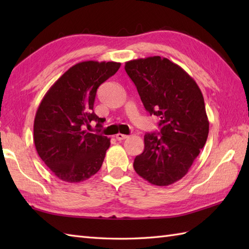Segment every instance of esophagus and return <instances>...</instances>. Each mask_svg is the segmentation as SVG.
Returning a JSON list of instances; mask_svg holds the SVG:
<instances>
[{"instance_id":"esophagus-1","label":"esophagus","mask_w":249,"mask_h":249,"mask_svg":"<svg viewBox=\"0 0 249 249\" xmlns=\"http://www.w3.org/2000/svg\"><path fill=\"white\" fill-rule=\"evenodd\" d=\"M115 138L116 139H118L119 141H121V140H124V139H127L128 138V136L127 135H123V134H118V135H116L115 136Z\"/></svg>"}]
</instances>
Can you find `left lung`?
<instances>
[{"label":"left lung","instance_id":"left-lung-1","mask_svg":"<svg viewBox=\"0 0 249 249\" xmlns=\"http://www.w3.org/2000/svg\"><path fill=\"white\" fill-rule=\"evenodd\" d=\"M143 106L160 118V135L144 136V151L134 169L147 182L168 186L181 179L204 146L209 135L203 95L181 66L158 55L125 63Z\"/></svg>","mask_w":249,"mask_h":249}]
</instances>
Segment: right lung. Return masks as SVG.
<instances>
[{
	"instance_id": "add662e5",
	"label": "right lung",
	"mask_w": 249,
	"mask_h": 249,
	"mask_svg": "<svg viewBox=\"0 0 249 249\" xmlns=\"http://www.w3.org/2000/svg\"><path fill=\"white\" fill-rule=\"evenodd\" d=\"M121 63L84 61L71 66L41 100L34 120V143L47 167L68 183L86 181L102 167L110 139L84 129L92 121L100 84L119 71Z\"/></svg>"
}]
</instances>
